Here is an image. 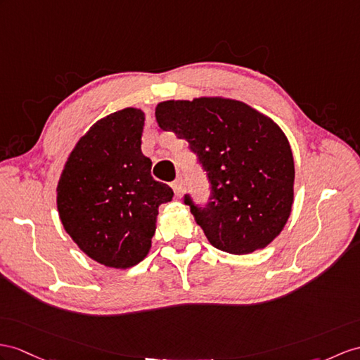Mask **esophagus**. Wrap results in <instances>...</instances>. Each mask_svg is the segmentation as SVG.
Returning a JSON list of instances; mask_svg holds the SVG:
<instances>
[{
    "instance_id": "obj_1",
    "label": "esophagus",
    "mask_w": 360,
    "mask_h": 360,
    "mask_svg": "<svg viewBox=\"0 0 360 360\" xmlns=\"http://www.w3.org/2000/svg\"><path fill=\"white\" fill-rule=\"evenodd\" d=\"M172 189H174V194L177 197H181L183 195V180L181 179H177L172 181Z\"/></svg>"
}]
</instances>
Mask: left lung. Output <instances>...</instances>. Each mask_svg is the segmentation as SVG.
I'll use <instances>...</instances> for the list:
<instances>
[{"mask_svg": "<svg viewBox=\"0 0 360 360\" xmlns=\"http://www.w3.org/2000/svg\"><path fill=\"white\" fill-rule=\"evenodd\" d=\"M163 131L186 139L210 183L209 203L191 207L214 248L233 255L264 249L293 205L295 163L283 129L241 101L195 98L155 107Z\"/></svg>", "mask_w": 360, "mask_h": 360, "instance_id": "8db88e82", "label": "left lung"}]
</instances>
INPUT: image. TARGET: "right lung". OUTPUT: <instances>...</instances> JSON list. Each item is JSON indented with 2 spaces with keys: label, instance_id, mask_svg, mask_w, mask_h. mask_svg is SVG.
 Here are the masks:
<instances>
[{
  "label": "right lung",
  "instance_id": "obj_1",
  "mask_svg": "<svg viewBox=\"0 0 360 360\" xmlns=\"http://www.w3.org/2000/svg\"><path fill=\"white\" fill-rule=\"evenodd\" d=\"M145 112L128 107L86 131L70 153L56 188L60 223L85 255L129 269L151 249L159 206L172 189L155 181L142 154Z\"/></svg>",
  "mask_w": 360,
  "mask_h": 360
}]
</instances>
